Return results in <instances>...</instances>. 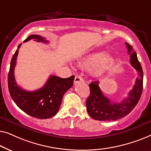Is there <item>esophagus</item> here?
<instances>
[{
    "mask_svg": "<svg viewBox=\"0 0 151 151\" xmlns=\"http://www.w3.org/2000/svg\"><path fill=\"white\" fill-rule=\"evenodd\" d=\"M83 81V79H82V77L80 76H76L75 79H74V83L77 84L78 82H82Z\"/></svg>",
    "mask_w": 151,
    "mask_h": 151,
    "instance_id": "obj_1",
    "label": "esophagus"
}]
</instances>
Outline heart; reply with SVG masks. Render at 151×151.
<instances>
[{
  "mask_svg": "<svg viewBox=\"0 0 151 151\" xmlns=\"http://www.w3.org/2000/svg\"><path fill=\"white\" fill-rule=\"evenodd\" d=\"M115 59L113 55L104 51H93L82 58L78 63L79 67L90 69V73L95 78L104 76L114 67Z\"/></svg>",
  "mask_w": 151,
  "mask_h": 151,
  "instance_id": "b5f03b06",
  "label": "heart"
}]
</instances>
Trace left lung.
I'll use <instances>...</instances> for the list:
<instances>
[{
    "instance_id": "left-lung-1",
    "label": "left lung",
    "mask_w": 151,
    "mask_h": 151,
    "mask_svg": "<svg viewBox=\"0 0 151 151\" xmlns=\"http://www.w3.org/2000/svg\"><path fill=\"white\" fill-rule=\"evenodd\" d=\"M126 45L131 55L130 63L138 75L135 85L127 98L121 102H112L102 93L98 81L89 84L90 95L86 100V106L88 115L93 119L100 121H115L120 119L131 112L141 98L143 89V70L133 47L129 43L126 42Z\"/></svg>"
}]
</instances>
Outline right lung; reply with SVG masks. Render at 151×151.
Instances as JSON below:
<instances>
[{
  "mask_svg": "<svg viewBox=\"0 0 151 151\" xmlns=\"http://www.w3.org/2000/svg\"><path fill=\"white\" fill-rule=\"evenodd\" d=\"M34 40L37 42H48L44 37L39 35H31L24 40L27 42ZM12 57L8 73V88L12 100L16 104L27 114L38 119H48L56 114L61 105L64 94L73 86L75 76L61 78L50 76L46 83L40 89L27 91L22 89L16 84L14 78V68L16 64L18 49Z\"/></svg>",
  "mask_w": 151,
  "mask_h": 151,
  "instance_id": "right-lung-1",
  "label": "right lung"
}]
</instances>
